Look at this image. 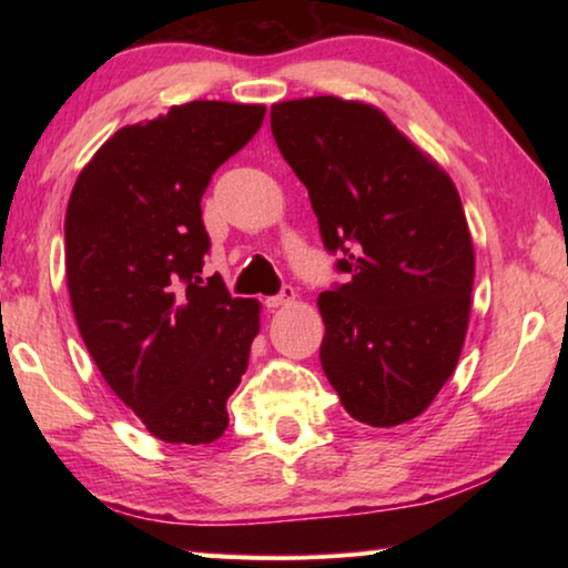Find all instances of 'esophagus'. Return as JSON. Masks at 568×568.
Here are the masks:
<instances>
[{"instance_id": "obj_1", "label": "esophagus", "mask_w": 568, "mask_h": 568, "mask_svg": "<svg viewBox=\"0 0 568 568\" xmlns=\"http://www.w3.org/2000/svg\"><path fill=\"white\" fill-rule=\"evenodd\" d=\"M295 297H297V293L293 291V287H291V285H285L281 293L273 295V297H267L265 305L271 307V311H275V307H283V305H291V303H295Z\"/></svg>"}]
</instances>
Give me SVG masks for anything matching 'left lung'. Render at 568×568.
<instances>
[{
	"instance_id": "8db88e82",
	"label": "left lung",
	"mask_w": 568,
	"mask_h": 568,
	"mask_svg": "<svg viewBox=\"0 0 568 568\" xmlns=\"http://www.w3.org/2000/svg\"><path fill=\"white\" fill-rule=\"evenodd\" d=\"M271 128L351 275L318 295L325 376L355 420L408 423L456 371L468 331L476 261L454 180L365 102H277Z\"/></svg>"
}]
</instances>
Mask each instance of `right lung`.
<instances>
[{"instance_id": "obj_1", "label": "right lung", "mask_w": 568, "mask_h": 568, "mask_svg": "<svg viewBox=\"0 0 568 568\" xmlns=\"http://www.w3.org/2000/svg\"><path fill=\"white\" fill-rule=\"evenodd\" d=\"M263 104L195 100L112 134L77 178L64 267L77 328L102 378L152 436L213 444L247 371L261 303L203 283V200Z\"/></svg>"}]
</instances>
